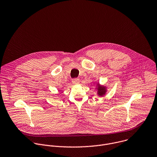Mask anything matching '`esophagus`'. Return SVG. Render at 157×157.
Masks as SVG:
<instances>
[{
    "label": "esophagus",
    "mask_w": 157,
    "mask_h": 157,
    "mask_svg": "<svg viewBox=\"0 0 157 157\" xmlns=\"http://www.w3.org/2000/svg\"><path fill=\"white\" fill-rule=\"evenodd\" d=\"M72 82L73 84H78L79 82V80L78 78H74V79H73Z\"/></svg>",
    "instance_id": "34e87169"
}]
</instances>
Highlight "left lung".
<instances>
[{
    "mask_svg": "<svg viewBox=\"0 0 157 157\" xmlns=\"http://www.w3.org/2000/svg\"><path fill=\"white\" fill-rule=\"evenodd\" d=\"M98 94L99 95H103V94L105 93V87H98Z\"/></svg>",
    "mask_w": 157,
    "mask_h": 157,
    "instance_id": "left-lung-1",
    "label": "left lung"
}]
</instances>
